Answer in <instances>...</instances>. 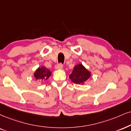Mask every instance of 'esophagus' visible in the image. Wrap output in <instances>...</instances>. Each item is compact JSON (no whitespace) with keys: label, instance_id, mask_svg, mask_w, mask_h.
I'll return each instance as SVG.
<instances>
[{"label":"esophagus","instance_id":"1","mask_svg":"<svg viewBox=\"0 0 131 131\" xmlns=\"http://www.w3.org/2000/svg\"><path fill=\"white\" fill-rule=\"evenodd\" d=\"M63 66L62 64H58L55 66V69H62Z\"/></svg>","mask_w":131,"mask_h":131}]
</instances>
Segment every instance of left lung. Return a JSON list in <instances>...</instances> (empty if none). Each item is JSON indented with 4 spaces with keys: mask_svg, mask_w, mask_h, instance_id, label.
I'll use <instances>...</instances> for the list:
<instances>
[{
    "mask_svg": "<svg viewBox=\"0 0 131 131\" xmlns=\"http://www.w3.org/2000/svg\"><path fill=\"white\" fill-rule=\"evenodd\" d=\"M91 73L87 70L82 64L75 66L72 73L69 78L72 81L77 84H84L85 81L90 78Z\"/></svg>",
    "mask_w": 131,
    "mask_h": 131,
    "instance_id": "left-lung-1",
    "label": "left lung"
}]
</instances>
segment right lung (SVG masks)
Masks as SVG:
<instances>
[{
  "label": "right lung",
  "instance_id": "add662e5",
  "mask_svg": "<svg viewBox=\"0 0 131 131\" xmlns=\"http://www.w3.org/2000/svg\"><path fill=\"white\" fill-rule=\"evenodd\" d=\"M51 75V72L45 67H39L34 73V77L36 80L39 81H43V80H47Z\"/></svg>",
  "mask_w": 131,
  "mask_h": 131
}]
</instances>
